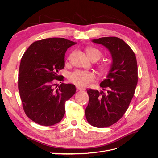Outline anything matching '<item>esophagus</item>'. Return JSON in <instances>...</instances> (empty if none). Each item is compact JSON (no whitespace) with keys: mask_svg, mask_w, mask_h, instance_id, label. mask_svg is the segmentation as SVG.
Segmentation results:
<instances>
[{"mask_svg":"<svg viewBox=\"0 0 158 158\" xmlns=\"http://www.w3.org/2000/svg\"><path fill=\"white\" fill-rule=\"evenodd\" d=\"M76 89H77L78 90H80V91H83V90H85V88H82V87H80V86H76Z\"/></svg>","mask_w":158,"mask_h":158,"instance_id":"obj_1","label":"esophagus"}]
</instances>
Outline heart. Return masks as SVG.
Wrapping results in <instances>:
<instances>
[{
	"mask_svg": "<svg viewBox=\"0 0 158 158\" xmlns=\"http://www.w3.org/2000/svg\"><path fill=\"white\" fill-rule=\"evenodd\" d=\"M87 54L92 60H98L102 56V52L98 49L94 48V47H89L86 49ZM100 70L102 73H107L109 70L108 66L106 65H102L99 67ZM95 78V74L93 72L87 70H76L73 73H71L69 75V80L72 83L76 84L78 86L85 87L93 82Z\"/></svg>",
	"mask_w": 158,
	"mask_h": 158,
	"instance_id": "obj_1",
	"label": "heart"
}]
</instances>
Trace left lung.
I'll use <instances>...</instances> for the list:
<instances>
[{
  "label": "left lung",
  "mask_w": 158,
  "mask_h": 158,
  "mask_svg": "<svg viewBox=\"0 0 158 158\" xmlns=\"http://www.w3.org/2000/svg\"><path fill=\"white\" fill-rule=\"evenodd\" d=\"M92 41L106 47L112 57L107 78L99 85L107 92L87 89L85 117L91 125L104 128L117 123L128 108L138 82L137 61L135 52L120 38L101 37Z\"/></svg>",
  "instance_id": "1"
}]
</instances>
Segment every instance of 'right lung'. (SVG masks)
<instances>
[{
    "label": "right lung",
    "instance_id": "1",
    "mask_svg": "<svg viewBox=\"0 0 158 158\" xmlns=\"http://www.w3.org/2000/svg\"><path fill=\"white\" fill-rule=\"evenodd\" d=\"M76 44L52 37L33 42L21 59L18 89L23 110L31 120L43 126L59 123L65 113V102L76 92L74 84L62 83L59 71L64 67V55ZM61 83V82H60Z\"/></svg>",
    "mask_w": 158,
    "mask_h": 158
}]
</instances>
